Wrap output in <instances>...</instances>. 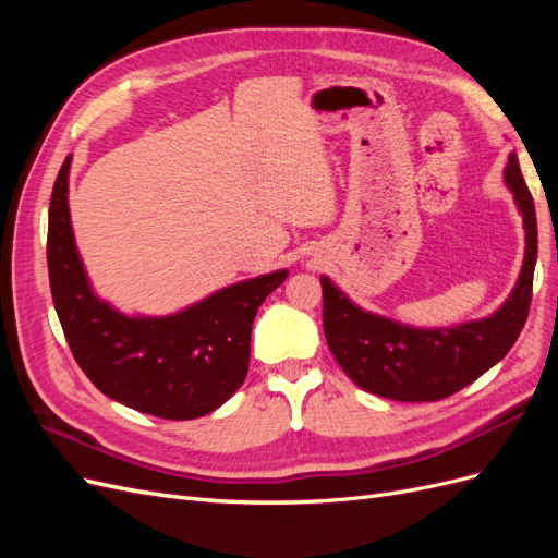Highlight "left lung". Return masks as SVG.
<instances>
[{
  "label": "left lung",
  "mask_w": 558,
  "mask_h": 558,
  "mask_svg": "<svg viewBox=\"0 0 558 558\" xmlns=\"http://www.w3.org/2000/svg\"><path fill=\"white\" fill-rule=\"evenodd\" d=\"M502 179L523 221V265L512 293L484 318L449 328H416L365 312L324 275V332L335 361L365 391L400 402L442 400L508 356L526 324L537 260V223L529 185L512 150Z\"/></svg>",
  "instance_id": "obj_1"
}]
</instances>
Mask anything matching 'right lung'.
<instances>
[{"label": "right lung", "instance_id": "1", "mask_svg": "<svg viewBox=\"0 0 558 558\" xmlns=\"http://www.w3.org/2000/svg\"><path fill=\"white\" fill-rule=\"evenodd\" d=\"M72 156L48 209V279L78 367L111 400L144 414L189 421L221 408L244 384L251 326L289 269L244 279L165 316L123 314L102 300L83 265L70 216Z\"/></svg>", "mask_w": 558, "mask_h": 558}]
</instances>
